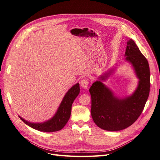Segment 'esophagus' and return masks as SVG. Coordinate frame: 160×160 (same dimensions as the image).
<instances>
[{
	"instance_id": "obj_1",
	"label": "esophagus",
	"mask_w": 160,
	"mask_h": 160,
	"mask_svg": "<svg viewBox=\"0 0 160 160\" xmlns=\"http://www.w3.org/2000/svg\"><path fill=\"white\" fill-rule=\"evenodd\" d=\"M80 84L82 88H83L84 89H87L89 84V80L87 78H83L81 80Z\"/></svg>"
}]
</instances>
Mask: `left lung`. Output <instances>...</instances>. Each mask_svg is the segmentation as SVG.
<instances>
[{
    "mask_svg": "<svg viewBox=\"0 0 160 160\" xmlns=\"http://www.w3.org/2000/svg\"><path fill=\"white\" fill-rule=\"evenodd\" d=\"M125 56L126 60L132 65L139 80L136 90L131 96L123 99L117 98L102 82L112 71L100 77L99 80L94 82L89 88L92 118L99 128L105 130H121L135 122L143 110L149 95L148 62L132 39L127 42Z\"/></svg>",
    "mask_w": 160,
    "mask_h": 160,
    "instance_id": "8db88e82",
    "label": "left lung"
}]
</instances>
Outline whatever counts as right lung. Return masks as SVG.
<instances>
[{
    "instance_id": "add662e5",
    "label": "right lung",
    "mask_w": 160,
    "mask_h": 160,
    "mask_svg": "<svg viewBox=\"0 0 160 160\" xmlns=\"http://www.w3.org/2000/svg\"><path fill=\"white\" fill-rule=\"evenodd\" d=\"M80 93L79 83L73 86L67 92L64 98L59 106L58 111L54 116L50 120L43 123H32L25 121L20 116L19 118L26 124L28 125L32 128L37 130L53 132L60 130L68 122L71 113V107L74 99L77 97Z\"/></svg>"
}]
</instances>
